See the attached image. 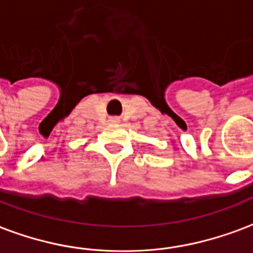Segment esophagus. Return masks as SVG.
Wrapping results in <instances>:
<instances>
[{
  "label": "esophagus",
  "instance_id": "34e87169",
  "mask_svg": "<svg viewBox=\"0 0 253 253\" xmlns=\"http://www.w3.org/2000/svg\"><path fill=\"white\" fill-rule=\"evenodd\" d=\"M112 121H114V122H117V119H112Z\"/></svg>",
  "mask_w": 253,
  "mask_h": 253
}]
</instances>
